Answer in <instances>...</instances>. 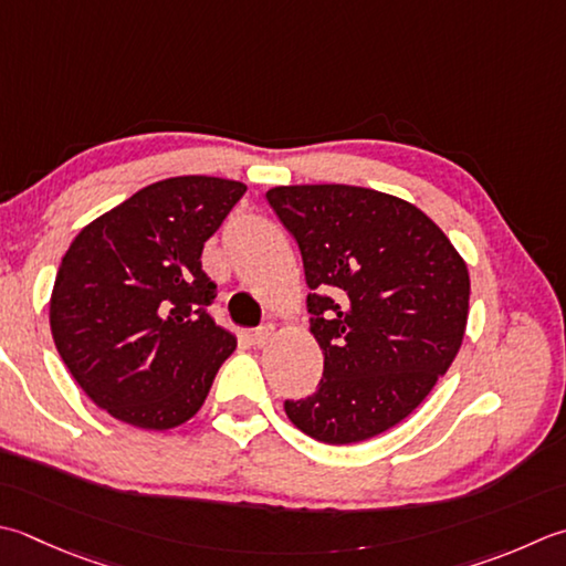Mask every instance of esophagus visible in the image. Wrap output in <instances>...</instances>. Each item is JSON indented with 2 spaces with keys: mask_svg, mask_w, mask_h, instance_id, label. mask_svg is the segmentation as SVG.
Here are the masks:
<instances>
[{
  "mask_svg": "<svg viewBox=\"0 0 566 566\" xmlns=\"http://www.w3.org/2000/svg\"><path fill=\"white\" fill-rule=\"evenodd\" d=\"M272 334H274V326H272V324H262L260 328H254V334H252V343H254V346H258V348L268 346L270 338H272Z\"/></svg>",
  "mask_w": 566,
  "mask_h": 566,
  "instance_id": "34e87169",
  "label": "esophagus"
}]
</instances>
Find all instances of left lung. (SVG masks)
Listing matches in <instances>:
<instances>
[{"label":"left lung","mask_w":566,"mask_h":566,"mask_svg":"<svg viewBox=\"0 0 566 566\" xmlns=\"http://www.w3.org/2000/svg\"><path fill=\"white\" fill-rule=\"evenodd\" d=\"M272 210L302 252L316 392L284 412L316 441L353 444L412 412L449 370L469 318V270L449 238L373 188L276 186Z\"/></svg>","instance_id":"left-lung-1"}]
</instances>
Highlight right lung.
<instances>
[{
    "instance_id": "add662e5",
    "label": "right lung",
    "mask_w": 566,
    "mask_h": 566,
    "mask_svg": "<svg viewBox=\"0 0 566 566\" xmlns=\"http://www.w3.org/2000/svg\"><path fill=\"white\" fill-rule=\"evenodd\" d=\"M248 188L176 176L77 232L51 294V334L83 392L119 422L171 429L201 409L238 346L208 306L206 240Z\"/></svg>"
}]
</instances>
